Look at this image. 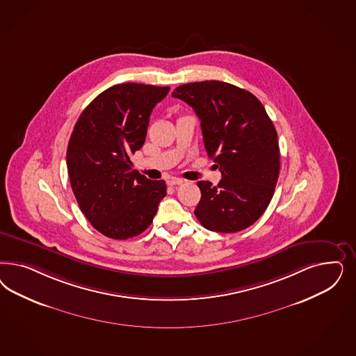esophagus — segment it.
Wrapping results in <instances>:
<instances>
[{"label":"esophagus","mask_w":356,"mask_h":356,"mask_svg":"<svg viewBox=\"0 0 356 356\" xmlns=\"http://www.w3.org/2000/svg\"><path fill=\"white\" fill-rule=\"evenodd\" d=\"M184 179H181V178H172L169 181V184H172V186H179V184H184Z\"/></svg>","instance_id":"34e87169"}]
</instances>
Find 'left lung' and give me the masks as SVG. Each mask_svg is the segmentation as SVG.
<instances>
[{
    "mask_svg": "<svg viewBox=\"0 0 356 356\" xmlns=\"http://www.w3.org/2000/svg\"><path fill=\"white\" fill-rule=\"evenodd\" d=\"M172 97L194 108L207 154L221 172L218 186L197 182L202 197L196 218L213 232L249 228L270 204L280 169L277 134L264 104L222 81L184 83Z\"/></svg>",
    "mask_w": 356,
    "mask_h": 356,
    "instance_id": "obj_1",
    "label": "left lung"
}]
</instances>
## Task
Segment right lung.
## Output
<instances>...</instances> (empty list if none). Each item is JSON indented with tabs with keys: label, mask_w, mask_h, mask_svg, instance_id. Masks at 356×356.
Listing matches in <instances>:
<instances>
[{
	"label": "right lung",
	"mask_w": 356,
	"mask_h": 356,
	"mask_svg": "<svg viewBox=\"0 0 356 356\" xmlns=\"http://www.w3.org/2000/svg\"><path fill=\"white\" fill-rule=\"evenodd\" d=\"M169 86L119 83L95 97L69 138L67 166L82 213L106 237L127 240L152 224L166 195L165 181L132 170L129 156L147 138L154 106Z\"/></svg>",
	"instance_id": "right-lung-1"
}]
</instances>
